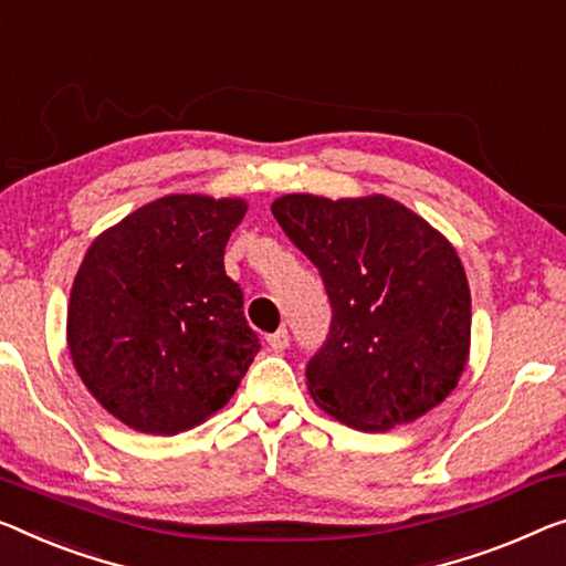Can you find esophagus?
<instances>
[{
	"instance_id": "34e87169",
	"label": "esophagus",
	"mask_w": 566,
	"mask_h": 566,
	"mask_svg": "<svg viewBox=\"0 0 566 566\" xmlns=\"http://www.w3.org/2000/svg\"><path fill=\"white\" fill-rule=\"evenodd\" d=\"M269 348H272L274 353H282L286 345H290V333H286V327H282V331H276L266 337Z\"/></svg>"
}]
</instances>
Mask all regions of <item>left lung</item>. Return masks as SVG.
Instances as JSON below:
<instances>
[{
    "instance_id": "8db88e82",
    "label": "left lung",
    "mask_w": 566,
    "mask_h": 566,
    "mask_svg": "<svg viewBox=\"0 0 566 566\" xmlns=\"http://www.w3.org/2000/svg\"><path fill=\"white\" fill-rule=\"evenodd\" d=\"M272 213L331 297V333L305 374L317 407L386 432L442 403L470 353V286L452 243L386 196L292 192Z\"/></svg>"
}]
</instances>
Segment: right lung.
<instances>
[{"label":"right lung","mask_w":566,"mask_h":566,"mask_svg":"<svg viewBox=\"0 0 566 566\" xmlns=\"http://www.w3.org/2000/svg\"><path fill=\"white\" fill-rule=\"evenodd\" d=\"M247 200L165 196L106 229L73 280L67 348L108 415L177 434L223 409L259 337L223 251Z\"/></svg>","instance_id":"obj_1"}]
</instances>
